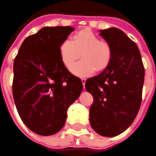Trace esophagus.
Instances as JSON below:
<instances>
[{
    "label": "esophagus",
    "mask_w": 156,
    "mask_h": 156,
    "mask_svg": "<svg viewBox=\"0 0 156 156\" xmlns=\"http://www.w3.org/2000/svg\"><path fill=\"white\" fill-rule=\"evenodd\" d=\"M81 81H82V83H83V88H84V84H85V81H86V79H85V78H81Z\"/></svg>",
    "instance_id": "esophagus-1"
}]
</instances>
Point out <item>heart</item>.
Listing matches in <instances>:
<instances>
[{
  "mask_svg": "<svg viewBox=\"0 0 156 156\" xmlns=\"http://www.w3.org/2000/svg\"><path fill=\"white\" fill-rule=\"evenodd\" d=\"M58 51L63 65L67 69H71L80 54L82 59L72 68L73 73L80 77L89 76L95 70H105L110 65L113 55L110 43L101 41L98 35L87 29L75 33L71 41H62Z\"/></svg>",
  "mask_w": 156,
  "mask_h": 156,
  "instance_id": "heart-1",
  "label": "heart"
}]
</instances>
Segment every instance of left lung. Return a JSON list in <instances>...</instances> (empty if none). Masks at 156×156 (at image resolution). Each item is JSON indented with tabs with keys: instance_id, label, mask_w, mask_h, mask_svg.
Here are the masks:
<instances>
[{
	"instance_id": "obj_1",
	"label": "left lung",
	"mask_w": 156,
	"mask_h": 156,
	"mask_svg": "<svg viewBox=\"0 0 156 156\" xmlns=\"http://www.w3.org/2000/svg\"><path fill=\"white\" fill-rule=\"evenodd\" d=\"M112 46L110 65L99 75L88 78L85 89L93 97L90 123L103 136H115L131 125L142 103L144 66L136 44L122 30L100 31Z\"/></svg>"
}]
</instances>
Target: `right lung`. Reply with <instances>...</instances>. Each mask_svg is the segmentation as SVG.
I'll return each mask as SVG.
<instances>
[{
	"label": "right lung",
	"mask_w": 156,
	"mask_h": 156,
	"mask_svg": "<svg viewBox=\"0 0 156 156\" xmlns=\"http://www.w3.org/2000/svg\"><path fill=\"white\" fill-rule=\"evenodd\" d=\"M74 28L46 27L27 37L14 61L13 97L32 131L51 136L65 125L69 106L83 90L81 79L63 65L58 48Z\"/></svg>",
	"instance_id": "add662e5"
}]
</instances>
